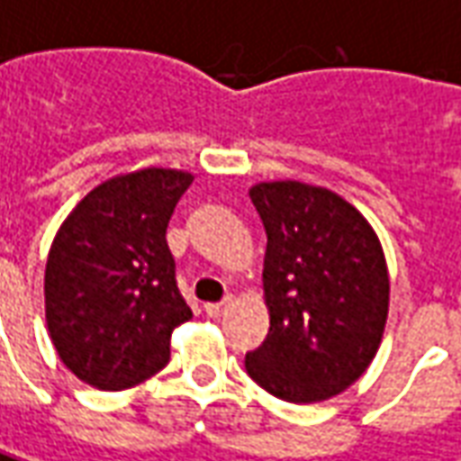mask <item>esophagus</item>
<instances>
[{"mask_svg":"<svg viewBox=\"0 0 461 461\" xmlns=\"http://www.w3.org/2000/svg\"><path fill=\"white\" fill-rule=\"evenodd\" d=\"M231 305H234V297H224L221 303H206L204 310L209 318H219V315H224Z\"/></svg>","mask_w":461,"mask_h":461,"instance_id":"34e87169","label":"esophagus"}]
</instances>
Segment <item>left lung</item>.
Masks as SVG:
<instances>
[{
    "instance_id": "left-lung-1",
    "label": "left lung",
    "mask_w": 461,
    "mask_h": 461,
    "mask_svg": "<svg viewBox=\"0 0 461 461\" xmlns=\"http://www.w3.org/2000/svg\"><path fill=\"white\" fill-rule=\"evenodd\" d=\"M249 199L267 231L270 333L244 368L290 403L325 402L375 358L388 318V267L368 219L336 191L262 181Z\"/></svg>"
}]
</instances>
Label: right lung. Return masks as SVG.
Returning a JSON list of instances; mask_svg holds the SVG:
<instances>
[{
    "instance_id": "right-lung-1",
    "label": "right lung",
    "mask_w": 461,
    "mask_h": 461,
    "mask_svg": "<svg viewBox=\"0 0 461 461\" xmlns=\"http://www.w3.org/2000/svg\"><path fill=\"white\" fill-rule=\"evenodd\" d=\"M194 174L140 168L98 184L59 224L45 265L52 346L100 391L139 386L171 358V333L191 318L166 227Z\"/></svg>"
}]
</instances>
